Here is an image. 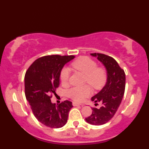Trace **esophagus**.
Masks as SVG:
<instances>
[{
    "mask_svg": "<svg viewBox=\"0 0 149 149\" xmlns=\"http://www.w3.org/2000/svg\"><path fill=\"white\" fill-rule=\"evenodd\" d=\"M73 105L74 106H80V105H81V106H83V104H78V103H76V102H73Z\"/></svg>",
    "mask_w": 149,
    "mask_h": 149,
    "instance_id": "34e87169",
    "label": "esophagus"
}]
</instances>
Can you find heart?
I'll use <instances>...</instances> for the list:
<instances>
[{"mask_svg": "<svg viewBox=\"0 0 149 149\" xmlns=\"http://www.w3.org/2000/svg\"><path fill=\"white\" fill-rule=\"evenodd\" d=\"M72 68L85 75L84 82L88 84L95 90L101 89L107 81V72L104 67L97 66L95 61L88 56H81L72 64ZM70 72L68 68L64 67L60 74L62 84L67 85L69 83ZM90 86L85 85L81 87H73L67 91L69 97L76 102H82L91 94Z\"/></svg>", "mask_w": 149, "mask_h": 149, "instance_id": "heart-1", "label": "heart"}]
</instances>
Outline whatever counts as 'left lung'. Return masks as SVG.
Returning <instances> with one entry per match:
<instances>
[{
    "mask_svg": "<svg viewBox=\"0 0 149 149\" xmlns=\"http://www.w3.org/2000/svg\"><path fill=\"white\" fill-rule=\"evenodd\" d=\"M91 55L97 57L107 70L106 84L91 98L95 103L100 102L102 106L99 109L92 108L93 113L85 118L88 123L100 126L109 122L117 112L124 94L126 75L124 70L111 56L96 53Z\"/></svg>",
    "mask_w": 149,
    "mask_h": 149,
    "instance_id": "left-lung-1",
    "label": "left lung"
}]
</instances>
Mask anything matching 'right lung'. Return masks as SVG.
<instances>
[{
  "label": "right lung",
  "instance_id": "add662e5",
  "mask_svg": "<svg viewBox=\"0 0 149 149\" xmlns=\"http://www.w3.org/2000/svg\"><path fill=\"white\" fill-rule=\"evenodd\" d=\"M74 55H47L36 59L26 70L25 93L35 117L44 125L59 128L66 124L72 103L65 100L60 104L51 103L60 84L63 68L74 58Z\"/></svg>",
  "mask_w": 149,
  "mask_h": 149
}]
</instances>
